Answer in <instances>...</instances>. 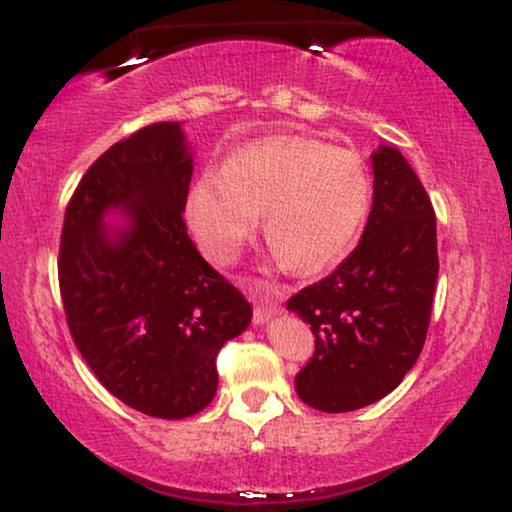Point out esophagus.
<instances>
[{
	"instance_id": "obj_1",
	"label": "esophagus",
	"mask_w": 512,
	"mask_h": 512,
	"mask_svg": "<svg viewBox=\"0 0 512 512\" xmlns=\"http://www.w3.org/2000/svg\"><path fill=\"white\" fill-rule=\"evenodd\" d=\"M279 314V303L275 298H263L254 296V321L256 324H265V321Z\"/></svg>"
}]
</instances>
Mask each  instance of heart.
<instances>
[{
    "label": "heart",
    "instance_id": "1",
    "mask_svg": "<svg viewBox=\"0 0 512 512\" xmlns=\"http://www.w3.org/2000/svg\"><path fill=\"white\" fill-rule=\"evenodd\" d=\"M370 202V174L352 149L305 137H272L237 151L223 170H205L186 198L195 240L214 261H230L263 233L298 272L338 261L359 233Z\"/></svg>",
    "mask_w": 512,
    "mask_h": 512
}]
</instances>
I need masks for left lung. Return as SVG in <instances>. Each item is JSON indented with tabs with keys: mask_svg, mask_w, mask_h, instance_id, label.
Returning a JSON list of instances; mask_svg holds the SVG:
<instances>
[{
	"mask_svg": "<svg viewBox=\"0 0 512 512\" xmlns=\"http://www.w3.org/2000/svg\"><path fill=\"white\" fill-rule=\"evenodd\" d=\"M373 209L359 247L289 298L314 354L296 375L300 401L349 412L391 394L422 354L438 279L436 214L403 153L373 156Z\"/></svg>",
	"mask_w": 512,
	"mask_h": 512,
	"instance_id": "8db88e82",
	"label": "left lung"
}]
</instances>
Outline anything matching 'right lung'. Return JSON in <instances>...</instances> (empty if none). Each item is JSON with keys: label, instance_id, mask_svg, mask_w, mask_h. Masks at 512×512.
<instances>
[{"label": "right lung", "instance_id": "1", "mask_svg": "<svg viewBox=\"0 0 512 512\" xmlns=\"http://www.w3.org/2000/svg\"><path fill=\"white\" fill-rule=\"evenodd\" d=\"M193 174L179 123H151L102 153L69 200L58 279L69 333L97 380L160 419L212 403L216 354L251 321L249 300L188 237ZM111 208L126 226L101 219Z\"/></svg>", "mask_w": 512, "mask_h": 512}]
</instances>
